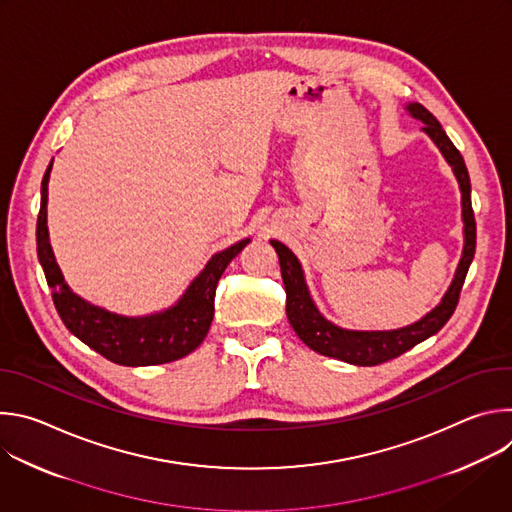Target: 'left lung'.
<instances>
[{"label":"left lung","instance_id":"obj_1","mask_svg":"<svg viewBox=\"0 0 512 512\" xmlns=\"http://www.w3.org/2000/svg\"><path fill=\"white\" fill-rule=\"evenodd\" d=\"M409 113L423 121V131L433 139V143L440 148L448 164L452 166L460 190H462V216H464V253L456 271V277L448 289V294L444 296L442 304L435 310H431L423 320L401 328V330H391V332H354V330H344L328 322L318 308L314 306L310 291L306 287L304 271L298 261V257L291 253L283 243L271 241L273 249L279 255V265H281V277L285 285V312L291 328L296 330V334L316 352L338 358L350 364H356V367H377V364H383L387 360H393L413 348L415 344L423 342L425 338L433 336L435 332H440L444 324L452 318L458 300H460V291L468 273V267L474 259L476 251V221H474V210H472V200H470V176L468 168L464 164L462 154L456 150V145L452 139L446 135L444 127L440 125L423 105L411 103Z\"/></svg>","mask_w":512,"mask_h":512}]
</instances>
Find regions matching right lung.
<instances>
[{
	"instance_id": "obj_1",
	"label": "right lung",
	"mask_w": 512,
	"mask_h": 512,
	"mask_svg": "<svg viewBox=\"0 0 512 512\" xmlns=\"http://www.w3.org/2000/svg\"><path fill=\"white\" fill-rule=\"evenodd\" d=\"M50 168L52 164L42 178L36 243L40 265L44 269L48 285L52 287L54 308L64 326L95 352L115 364H123V367L164 364L196 350L206 338L214 316L216 283L221 279L227 265L247 247L249 239L216 253L174 308L145 318H125L105 312L97 306L87 304L77 294H72L54 261L46 229Z\"/></svg>"
}]
</instances>
